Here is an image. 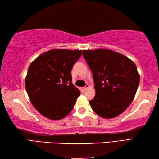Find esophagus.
Returning a JSON list of instances; mask_svg holds the SVG:
<instances>
[{
    "instance_id": "34e87169",
    "label": "esophagus",
    "mask_w": 159,
    "mask_h": 159,
    "mask_svg": "<svg viewBox=\"0 0 159 159\" xmlns=\"http://www.w3.org/2000/svg\"><path fill=\"white\" fill-rule=\"evenodd\" d=\"M88 87H89V85H88V84H86L85 86L84 87H83L82 89H83V91H85V90H86L87 88H88Z\"/></svg>"
}]
</instances>
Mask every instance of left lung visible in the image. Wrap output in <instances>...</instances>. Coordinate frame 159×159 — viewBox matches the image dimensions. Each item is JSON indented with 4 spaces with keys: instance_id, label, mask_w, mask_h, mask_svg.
Instances as JSON below:
<instances>
[{
    "instance_id": "1",
    "label": "left lung",
    "mask_w": 159,
    "mask_h": 159,
    "mask_svg": "<svg viewBox=\"0 0 159 159\" xmlns=\"http://www.w3.org/2000/svg\"><path fill=\"white\" fill-rule=\"evenodd\" d=\"M83 55L95 84L96 96L89 101L93 111L107 119L119 116L130 105L139 86L135 64L108 49L84 50Z\"/></svg>"
}]
</instances>
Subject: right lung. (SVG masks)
<instances>
[{
    "label": "right lung",
    "instance_id": "1",
    "mask_svg": "<svg viewBox=\"0 0 159 159\" xmlns=\"http://www.w3.org/2000/svg\"><path fill=\"white\" fill-rule=\"evenodd\" d=\"M81 50L53 49L31 63L25 87L32 104L42 116L61 120L72 110L80 92L72 83L71 71Z\"/></svg>",
    "mask_w": 159,
    "mask_h": 159
}]
</instances>
